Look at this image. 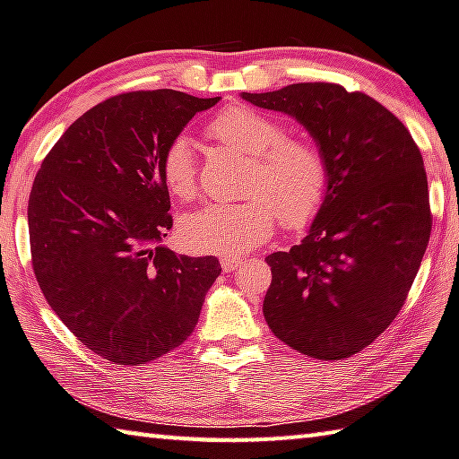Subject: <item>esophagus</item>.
Returning a JSON list of instances; mask_svg holds the SVG:
<instances>
[{
  "label": "esophagus",
  "mask_w": 459,
  "mask_h": 459,
  "mask_svg": "<svg viewBox=\"0 0 459 459\" xmlns=\"http://www.w3.org/2000/svg\"><path fill=\"white\" fill-rule=\"evenodd\" d=\"M240 264H243V258H240V256H222L221 258V266H222L224 273L235 271L237 266H240Z\"/></svg>",
  "instance_id": "esophagus-1"
}]
</instances>
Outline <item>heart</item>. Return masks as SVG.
<instances>
[{"mask_svg": "<svg viewBox=\"0 0 459 459\" xmlns=\"http://www.w3.org/2000/svg\"><path fill=\"white\" fill-rule=\"evenodd\" d=\"M208 134L251 158L245 195L238 204H206L180 222V240L201 255H245L285 229L311 224L325 206L331 166L323 148L307 138H287L273 116L247 106L222 110L208 124ZM160 178L174 198L196 195V158L186 138H174L160 156Z\"/></svg>", "mask_w": 459, "mask_h": 459, "instance_id": "1", "label": "heart"}]
</instances>
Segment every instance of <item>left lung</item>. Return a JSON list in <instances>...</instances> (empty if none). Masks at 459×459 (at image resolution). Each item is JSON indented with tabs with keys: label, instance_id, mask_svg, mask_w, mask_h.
<instances>
[{
	"label": "left lung",
	"instance_id": "left-lung-1",
	"mask_svg": "<svg viewBox=\"0 0 459 459\" xmlns=\"http://www.w3.org/2000/svg\"><path fill=\"white\" fill-rule=\"evenodd\" d=\"M243 98L297 118L331 166L309 235L266 256L264 319L295 351L345 359L394 323L426 255L431 208L420 146L394 112L341 84L303 82Z\"/></svg>",
	"mask_w": 459,
	"mask_h": 459
}]
</instances>
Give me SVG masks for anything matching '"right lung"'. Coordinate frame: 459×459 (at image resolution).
<instances>
[{"instance_id":"1","label":"right lung","mask_w":459,"mask_h":459,"mask_svg":"<svg viewBox=\"0 0 459 459\" xmlns=\"http://www.w3.org/2000/svg\"><path fill=\"white\" fill-rule=\"evenodd\" d=\"M219 98L136 90L90 108L33 180L31 266L48 305L80 343L116 365L154 361L195 331L216 256L172 253L160 156Z\"/></svg>"}]
</instances>
